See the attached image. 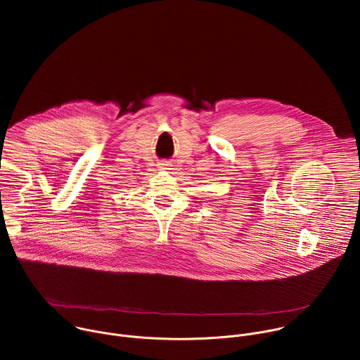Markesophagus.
<instances>
[{"label":"esophagus","instance_id":"esophagus-1","mask_svg":"<svg viewBox=\"0 0 360 360\" xmlns=\"http://www.w3.org/2000/svg\"><path fill=\"white\" fill-rule=\"evenodd\" d=\"M162 165H167V164H162Z\"/></svg>","mask_w":360,"mask_h":360}]
</instances>
